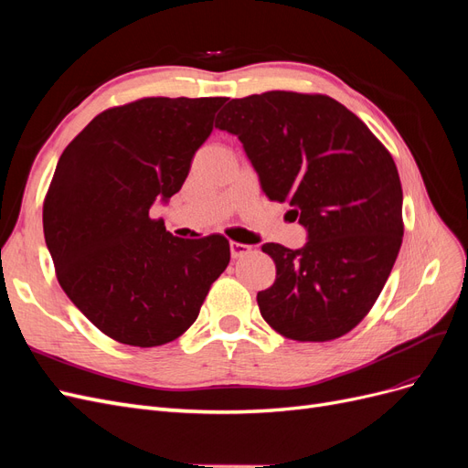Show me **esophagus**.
Wrapping results in <instances>:
<instances>
[{"label":"esophagus","instance_id":"obj_1","mask_svg":"<svg viewBox=\"0 0 468 468\" xmlns=\"http://www.w3.org/2000/svg\"><path fill=\"white\" fill-rule=\"evenodd\" d=\"M251 248L248 246V244H239V242H230V256L234 258V260H238V258H244L246 253L250 251Z\"/></svg>","mask_w":468,"mask_h":468}]
</instances>
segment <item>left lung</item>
Instances as JSON below:
<instances>
[{"mask_svg": "<svg viewBox=\"0 0 468 468\" xmlns=\"http://www.w3.org/2000/svg\"><path fill=\"white\" fill-rule=\"evenodd\" d=\"M236 134L271 201L304 226L301 250L263 244L277 267L258 292L263 320L296 342H330L369 314L404 236L390 152L357 115L320 93L232 99L217 117Z\"/></svg>", "mask_w": 468, "mask_h": 468, "instance_id": "8db88e82", "label": "left lung"}]
</instances>
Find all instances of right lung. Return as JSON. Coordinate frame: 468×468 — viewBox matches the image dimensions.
<instances>
[{
	"label": "right lung",
	"mask_w": 468,
	"mask_h": 468,
	"mask_svg": "<svg viewBox=\"0 0 468 468\" xmlns=\"http://www.w3.org/2000/svg\"><path fill=\"white\" fill-rule=\"evenodd\" d=\"M226 97H144L111 107L62 152L42 205L56 277L119 344L174 342L230 261L220 234L172 236L150 217L186 181Z\"/></svg>",
	"instance_id": "obj_1"
}]
</instances>
